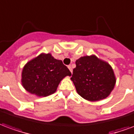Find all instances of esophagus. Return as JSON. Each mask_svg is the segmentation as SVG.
I'll return each instance as SVG.
<instances>
[{
    "label": "esophagus",
    "instance_id": "esophagus-1",
    "mask_svg": "<svg viewBox=\"0 0 134 134\" xmlns=\"http://www.w3.org/2000/svg\"><path fill=\"white\" fill-rule=\"evenodd\" d=\"M68 68H69V70H70V72H72V67H71V65H69V66H68Z\"/></svg>",
    "mask_w": 134,
    "mask_h": 134
}]
</instances>
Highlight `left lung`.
I'll use <instances>...</instances> for the list:
<instances>
[{
  "instance_id": "8db88e82",
  "label": "left lung",
  "mask_w": 134,
  "mask_h": 134,
  "mask_svg": "<svg viewBox=\"0 0 134 134\" xmlns=\"http://www.w3.org/2000/svg\"><path fill=\"white\" fill-rule=\"evenodd\" d=\"M75 64L71 80L82 98L98 101L110 96L116 79L113 68L107 62L93 54L81 57Z\"/></svg>"
}]
</instances>
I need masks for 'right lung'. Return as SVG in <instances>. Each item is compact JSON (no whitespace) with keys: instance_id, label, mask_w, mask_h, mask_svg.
<instances>
[{"instance_id":"right-lung-1","label":"right lung","mask_w":134,"mask_h":134,"mask_svg":"<svg viewBox=\"0 0 134 134\" xmlns=\"http://www.w3.org/2000/svg\"><path fill=\"white\" fill-rule=\"evenodd\" d=\"M71 72L62 60L41 53L25 64L21 84L25 90L38 97H47L57 91L59 82Z\"/></svg>"}]
</instances>
